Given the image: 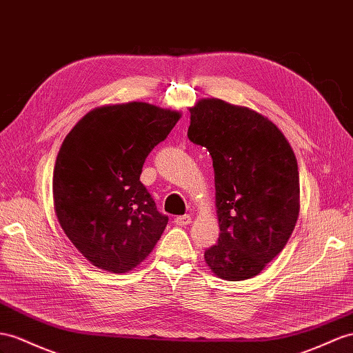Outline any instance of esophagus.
I'll return each instance as SVG.
<instances>
[{
  "label": "esophagus",
  "instance_id": "obj_1",
  "mask_svg": "<svg viewBox=\"0 0 353 353\" xmlns=\"http://www.w3.org/2000/svg\"><path fill=\"white\" fill-rule=\"evenodd\" d=\"M174 223L179 225V227H185V225L191 223V216L189 214H183V216H177L174 219Z\"/></svg>",
  "mask_w": 353,
  "mask_h": 353
}]
</instances>
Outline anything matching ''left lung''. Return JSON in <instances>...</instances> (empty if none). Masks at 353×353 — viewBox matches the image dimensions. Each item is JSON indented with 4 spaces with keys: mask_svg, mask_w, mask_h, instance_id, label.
Segmentation results:
<instances>
[{
    "mask_svg": "<svg viewBox=\"0 0 353 353\" xmlns=\"http://www.w3.org/2000/svg\"><path fill=\"white\" fill-rule=\"evenodd\" d=\"M188 139L212 155L219 240L204 252L223 280L259 274L283 250L300 214L295 153L268 117L219 98L189 107Z\"/></svg>",
    "mask_w": 353,
    "mask_h": 353,
    "instance_id": "obj_1",
    "label": "left lung"
}]
</instances>
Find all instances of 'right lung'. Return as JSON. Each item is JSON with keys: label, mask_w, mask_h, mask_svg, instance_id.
I'll return each mask as SVG.
<instances>
[{"label": "right lung", "mask_w": 353, "mask_h": 353, "mask_svg": "<svg viewBox=\"0 0 353 353\" xmlns=\"http://www.w3.org/2000/svg\"><path fill=\"white\" fill-rule=\"evenodd\" d=\"M180 112L131 101L97 107L62 141L53 170L61 228L90 264L128 273L155 248L168 216L140 182L144 159Z\"/></svg>", "instance_id": "1"}]
</instances>
